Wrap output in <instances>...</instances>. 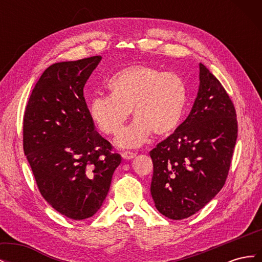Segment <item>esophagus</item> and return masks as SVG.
Instances as JSON below:
<instances>
[{
	"label": "esophagus",
	"mask_w": 262,
	"mask_h": 262,
	"mask_svg": "<svg viewBox=\"0 0 262 262\" xmlns=\"http://www.w3.org/2000/svg\"><path fill=\"white\" fill-rule=\"evenodd\" d=\"M122 157L124 158V160H131V158H133L134 156H136V153L133 152H130V150H124V152H122Z\"/></svg>",
	"instance_id": "esophagus-1"
}]
</instances>
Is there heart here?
I'll list each match as a JSON object with an SVG mask.
<instances>
[{
	"instance_id": "heart-1",
	"label": "heart",
	"mask_w": 262,
	"mask_h": 262,
	"mask_svg": "<svg viewBox=\"0 0 262 262\" xmlns=\"http://www.w3.org/2000/svg\"><path fill=\"white\" fill-rule=\"evenodd\" d=\"M109 95L92 98L90 114L97 128L118 136L131 110L136 117L117 139L122 147H137L149 138L168 136L177 129L187 105V85L176 73L163 72L149 64L124 68L108 80Z\"/></svg>"
}]
</instances>
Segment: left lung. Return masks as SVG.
I'll return each mask as SVG.
<instances>
[{"label": "left lung", "instance_id": "left-lung-1", "mask_svg": "<svg viewBox=\"0 0 262 262\" xmlns=\"http://www.w3.org/2000/svg\"><path fill=\"white\" fill-rule=\"evenodd\" d=\"M200 86L188 118L149 152L150 194L171 220L193 215L223 188L237 139L236 110L217 78L202 63Z\"/></svg>", "mask_w": 262, "mask_h": 262}]
</instances>
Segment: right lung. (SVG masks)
Segmentation results:
<instances>
[{"label":"right lung","instance_id":"add662e5","mask_svg":"<svg viewBox=\"0 0 262 262\" xmlns=\"http://www.w3.org/2000/svg\"><path fill=\"white\" fill-rule=\"evenodd\" d=\"M100 55L54 63L36 83L23 123L24 152L45 200L85 220L106 199L121 156L95 130L84 86Z\"/></svg>","mask_w":262,"mask_h":262}]
</instances>
